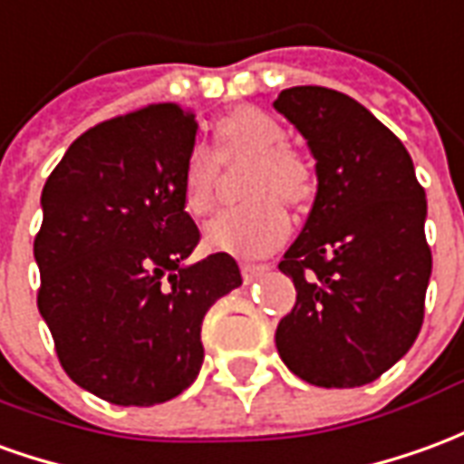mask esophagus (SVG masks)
<instances>
[{"mask_svg":"<svg viewBox=\"0 0 464 464\" xmlns=\"http://www.w3.org/2000/svg\"><path fill=\"white\" fill-rule=\"evenodd\" d=\"M268 271V264H241V274L246 281H254V278L264 276Z\"/></svg>","mask_w":464,"mask_h":464,"instance_id":"34e87169","label":"esophagus"}]
</instances>
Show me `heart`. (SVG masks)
I'll list each match as a JSON object with an SVG mask.
<instances>
[{"instance_id":"heart-1","label":"heart","mask_w":464,"mask_h":464,"mask_svg":"<svg viewBox=\"0 0 464 464\" xmlns=\"http://www.w3.org/2000/svg\"><path fill=\"white\" fill-rule=\"evenodd\" d=\"M248 160L238 206L218 210L206 223V243L213 251L258 256L271 251L288 233L286 203H306L316 190L314 165L286 145V130L258 108H236L216 122V148L193 145L183 165V206L190 216H206L221 165Z\"/></svg>"}]
</instances>
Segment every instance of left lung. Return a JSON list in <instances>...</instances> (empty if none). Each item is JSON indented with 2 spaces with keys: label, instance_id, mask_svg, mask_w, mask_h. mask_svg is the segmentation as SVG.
Masks as SVG:
<instances>
[{
  "label": "left lung",
  "instance_id": "8db88e82",
  "mask_svg": "<svg viewBox=\"0 0 464 464\" xmlns=\"http://www.w3.org/2000/svg\"><path fill=\"white\" fill-rule=\"evenodd\" d=\"M274 108L309 140L316 198L278 268L296 304L276 349L316 387H362L410 352L424 319L432 251L412 158L364 105L329 87L281 90Z\"/></svg>",
  "mask_w": 464,
  "mask_h": 464
}]
</instances>
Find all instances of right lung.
I'll return each instance as SVG.
<instances>
[{"label":"right lung","mask_w":464,"mask_h":464,"mask_svg":"<svg viewBox=\"0 0 464 464\" xmlns=\"http://www.w3.org/2000/svg\"><path fill=\"white\" fill-rule=\"evenodd\" d=\"M196 132L176 102L132 110L82 132L42 188L37 306L67 377L110 404L188 390L206 311L243 284L228 254L183 264L200 241L180 196Z\"/></svg>","instance_id":"add662e5"}]
</instances>
